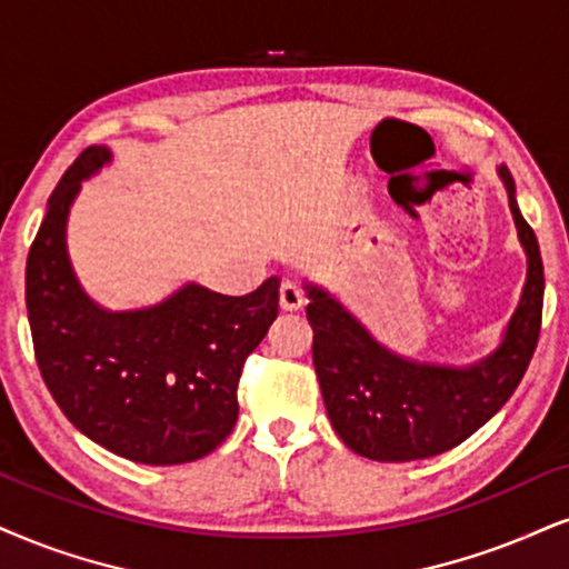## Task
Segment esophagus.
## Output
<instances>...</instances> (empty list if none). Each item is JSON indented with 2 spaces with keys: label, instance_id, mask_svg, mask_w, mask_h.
Instances as JSON below:
<instances>
[{
  "label": "esophagus",
  "instance_id": "1",
  "mask_svg": "<svg viewBox=\"0 0 569 569\" xmlns=\"http://www.w3.org/2000/svg\"><path fill=\"white\" fill-rule=\"evenodd\" d=\"M306 298H303V290L296 282H282V287H279V306L284 308V311H298V308H303Z\"/></svg>",
  "mask_w": 569,
  "mask_h": 569
}]
</instances>
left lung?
Instances as JSON below:
<instances>
[{"mask_svg":"<svg viewBox=\"0 0 569 569\" xmlns=\"http://www.w3.org/2000/svg\"><path fill=\"white\" fill-rule=\"evenodd\" d=\"M517 234L528 252V279L501 346L465 369L417 363L390 353L321 287L308 284L327 417L350 451L375 461L430 459L465 443L509 401L528 371L541 335L543 261L536 231L522 219L515 181L499 168Z\"/></svg>","mask_w":569,"mask_h":569,"instance_id":"left-lung-1","label":"left lung"}]
</instances>
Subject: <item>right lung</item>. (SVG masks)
Wrapping results in <instances>:
<instances>
[{
  "instance_id": "right-lung-1",
  "label": "right lung",
  "mask_w": 569,
  "mask_h": 569,
  "mask_svg": "<svg viewBox=\"0 0 569 569\" xmlns=\"http://www.w3.org/2000/svg\"><path fill=\"white\" fill-rule=\"evenodd\" d=\"M110 163L87 147L62 173L28 250L26 306L33 353L62 413L89 440L139 465H184L216 451L237 422L244 359L279 313V279L250 296L184 284L163 303L104 311L66 250L81 181Z\"/></svg>"
}]
</instances>
